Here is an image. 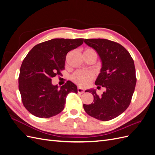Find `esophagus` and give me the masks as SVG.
I'll use <instances>...</instances> for the list:
<instances>
[{
	"mask_svg": "<svg viewBox=\"0 0 155 155\" xmlns=\"http://www.w3.org/2000/svg\"><path fill=\"white\" fill-rule=\"evenodd\" d=\"M78 92L79 94H83L84 92H85V90L83 88H81V87H78Z\"/></svg>",
	"mask_w": 155,
	"mask_h": 155,
	"instance_id": "1",
	"label": "esophagus"
}]
</instances>
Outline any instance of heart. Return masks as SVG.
Wrapping results in <instances>:
<instances>
[{
    "mask_svg": "<svg viewBox=\"0 0 155 155\" xmlns=\"http://www.w3.org/2000/svg\"><path fill=\"white\" fill-rule=\"evenodd\" d=\"M84 55H96V54L95 51L88 48L85 50L83 52ZM94 78V75L91 72H83V71H77L75 72L72 76V81L78 84V85L85 87L88 86L90 83L92 81Z\"/></svg>",
    "mask_w": 155,
    "mask_h": 155,
    "instance_id": "b5f03b06",
    "label": "heart"
}]
</instances>
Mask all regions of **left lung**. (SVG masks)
I'll list each match as a JSON object with an SVG mask.
<instances>
[{
  "instance_id": "8db88e82",
  "label": "left lung",
  "mask_w": 155,
  "mask_h": 155,
  "mask_svg": "<svg viewBox=\"0 0 155 155\" xmlns=\"http://www.w3.org/2000/svg\"><path fill=\"white\" fill-rule=\"evenodd\" d=\"M85 43L94 49L101 59V68L95 81L97 88L105 91L98 96L95 89H88L94 102L83 104L84 110L93 118L109 121L127 109L137 83L134 61L129 51L116 42L105 39H85Z\"/></svg>"
}]
</instances>
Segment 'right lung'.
<instances>
[{
    "mask_svg": "<svg viewBox=\"0 0 155 155\" xmlns=\"http://www.w3.org/2000/svg\"><path fill=\"white\" fill-rule=\"evenodd\" d=\"M83 39H53L35 45L27 54L20 68L18 89L25 107L39 118H48L60 113L70 92L78 93L70 81L60 88L51 78L61 75L68 51L78 48Z\"/></svg>",
    "mask_w": 155,
    "mask_h": 155,
    "instance_id": "obj_1",
    "label": "right lung"
}]
</instances>
